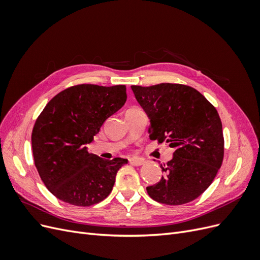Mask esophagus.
Returning <instances> with one entry per match:
<instances>
[{"label":"esophagus","mask_w":260,"mask_h":260,"mask_svg":"<svg viewBox=\"0 0 260 260\" xmlns=\"http://www.w3.org/2000/svg\"><path fill=\"white\" fill-rule=\"evenodd\" d=\"M129 162H130V165H132V166H141V165L144 164L143 159L135 158V157H133V158H130V159H129Z\"/></svg>","instance_id":"obj_1"}]
</instances>
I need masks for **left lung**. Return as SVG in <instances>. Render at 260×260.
I'll return each instance as SVG.
<instances>
[{
    "instance_id": "left-lung-1",
    "label": "left lung",
    "mask_w": 260,
    "mask_h": 260,
    "mask_svg": "<svg viewBox=\"0 0 260 260\" xmlns=\"http://www.w3.org/2000/svg\"><path fill=\"white\" fill-rule=\"evenodd\" d=\"M147 114L149 139L175 148L160 165L159 182L147 186L151 198L166 205H182L198 199L214 181L224 154L222 123L215 106L192 86L160 83L131 85Z\"/></svg>"
}]
</instances>
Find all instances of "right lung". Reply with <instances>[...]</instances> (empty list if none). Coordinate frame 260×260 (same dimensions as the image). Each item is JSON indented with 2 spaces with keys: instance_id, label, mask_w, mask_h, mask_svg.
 <instances>
[{
  "instance_id": "1",
  "label": "right lung",
  "mask_w": 260,
  "mask_h": 260,
  "mask_svg": "<svg viewBox=\"0 0 260 260\" xmlns=\"http://www.w3.org/2000/svg\"><path fill=\"white\" fill-rule=\"evenodd\" d=\"M125 101V85L78 84L46 104L34 125L31 144L39 175L55 198L86 207L111 194L117 172L128 159H103L90 154L86 144Z\"/></svg>"
}]
</instances>
